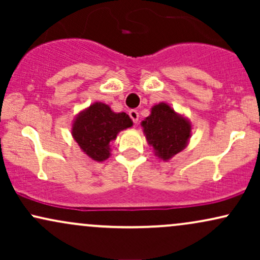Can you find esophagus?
Wrapping results in <instances>:
<instances>
[{"mask_svg": "<svg viewBox=\"0 0 260 260\" xmlns=\"http://www.w3.org/2000/svg\"><path fill=\"white\" fill-rule=\"evenodd\" d=\"M128 115H129L131 120L133 121V123L137 124V122H138V120H139V113H138V111H137V110H131V111L128 112Z\"/></svg>", "mask_w": 260, "mask_h": 260, "instance_id": "obj_1", "label": "esophagus"}]
</instances>
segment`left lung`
<instances>
[{
	"label": "left lung",
	"mask_w": 260,
	"mask_h": 260,
	"mask_svg": "<svg viewBox=\"0 0 260 260\" xmlns=\"http://www.w3.org/2000/svg\"><path fill=\"white\" fill-rule=\"evenodd\" d=\"M142 126L149 144L153 145L155 153L162 160H169L183 150L190 136L189 122L165 103L155 105Z\"/></svg>",
	"instance_id": "left-lung-1"
}]
</instances>
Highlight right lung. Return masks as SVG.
<instances>
[{"label": "right lung", "mask_w": 260, "mask_h": 260, "mask_svg": "<svg viewBox=\"0 0 260 260\" xmlns=\"http://www.w3.org/2000/svg\"><path fill=\"white\" fill-rule=\"evenodd\" d=\"M127 113H115L105 104L95 103L82 112L73 123V138L92 160L104 161L110 156V143L120 131L132 126Z\"/></svg>", "instance_id": "right-lung-1"}]
</instances>
